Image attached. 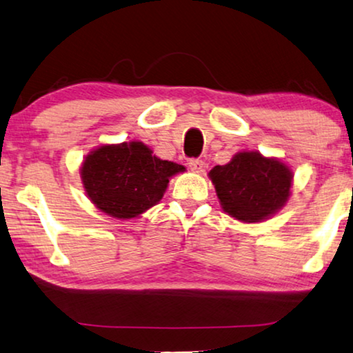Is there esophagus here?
<instances>
[{
	"label": "esophagus",
	"instance_id": "1",
	"mask_svg": "<svg viewBox=\"0 0 353 353\" xmlns=\"http://www.w3.org/2000/svg\"><path fill=\"white\" fill-rule=\"evenodd\" d=\"M188 165H190L191 170H194V172H204L205 167H207L205 162L199 161V159H190Z\"/></svg>",
	"mask_w": 353,
	"mask_h": 353
}]
</instances>
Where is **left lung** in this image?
<instances>
[{
    "mask_svg": "<svg viewBox=\"0 0 353 353\" xmlns=\"http://www.w3.org/2000/svg\"><path fill=\"white\" fill-rule=\"evenodd\" d=\"M221 209L244 223H259L283 209L292 186V170L274 157L241 151L209 172Z\"/></svg>",
    "mask_w": 353,
    "mask_h": 353,
    "instance_id": "obj_1",
    "label": "left lung"
}]
</instances>
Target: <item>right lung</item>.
I'll use <instances>...</instances> for the list:
<instances>
[{"mask_svg": "<svg viewBox=\"0 0 353 353\" xmlns=\"http://www.w3.org/2000/svg\"><path fill=\"white\" fill-rule=\"evenodd\" d=\"M185 167L156 157L146 144H104L85 157L80 176L86 196L115 219H134L163 197L168 180Z\"/></svg>", "mask_w": 353, "mask_h": 353, "instance_id": "obj_1", "label": "right lung"}]
</instances>
